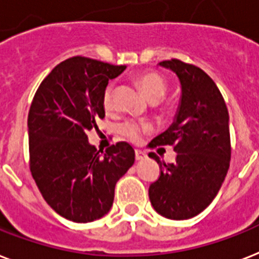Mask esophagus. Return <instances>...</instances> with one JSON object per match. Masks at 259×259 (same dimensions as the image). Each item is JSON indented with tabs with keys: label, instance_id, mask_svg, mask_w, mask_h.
Wrapping results in <instances>:
<instances>
[{
	"label": "esophagus",
	"instance_id": "esophagus-1",
	"mask_svg": "<svg viewBox=\"0 0 259 259\" xmlns=\"http://www.w3.org/2000/svg\"><path fill=\"white\" fill-rule=\"evenodd\" d=\"M146 158V154H145L144 151L141 150H136V159L137 161H142V159Z\"/></svg>",
	"mask_w": 259,
	"mask_h": 259
}]
</instances>
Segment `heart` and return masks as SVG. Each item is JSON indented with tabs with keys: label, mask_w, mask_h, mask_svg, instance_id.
<instances>
[{
	"label": "heart",
	"mask_w": 259,
	"mask_h": 259,
	"mask_svg": "<svg viewBox=\"0 0 259 259\" xmlns=\"http://www.w3.org/2000/svg\"><path fill=\"white\" fill-rule=\"evenodd\" d=\"M138 83L141 85L145 94L149 97V100L158 101L161 100L166 93L167 85L163 77L157 73H144L138 77ZM113 93H114V86L108 85L102 96V105L105 110L113 109ZM148 130V126L142 122H138L136 119H127L125 122L119 125V133L129 138L132 141L141 140V137Z\"/></svg>",
	"instance_id": "1"
}]
</instances>
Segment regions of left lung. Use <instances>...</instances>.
<instances>
[{
    "label": "left lung",
    "instance_id": "left-lung-1",
    "mask_svg": "<svg viewBox=\"0 0 259 259\" xmlns=\"http://www.w3.org/2000/svg\"><path fill=\"white\" fill-rule=\"evenodd\" d=\"M180 79L181 97L169 129L149 144L173 145L177 158L161 162V176L149 188L154 210L169 220H189L207 207L218 194L230 163L229 111L214 81L202 69L180 60L159 62Z\"/></svg>",
    "mask_w": 259,
    "mask_h": 259
}]
</instances>
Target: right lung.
I'll return each mask as SVG.
<instances>
[{
  "mask_svg": "<svg viewBox=\"0 0 259 259\" xmlns=\"http://www.w3.org/2000/svg\"><path fill=\"white\" fill-rule=\"evenodd\" d=\"M125 65L73 57L39 85L27 115L30 171L48 205L73 222L104 217L117 181L133 166L134 149L118 142L100 153L88 132L105 117L102 96ZM101 151V150H100Z\"/></svg>",
  "mask_w": 259,
  "mask_h": 259,
  "instance_id": "right-lung-1",
  "label": "right lung"
}]
</instances>
